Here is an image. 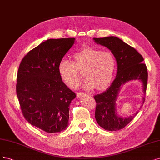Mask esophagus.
<instances>
[{"label":"esophagus","mask_w":160,"mask_h":160,"mask_svg":"<svg viewBox=\"0 0 160 160\" xmlns=\"http://www.w3.org/2000/svg\"><path fill=\"white\" fill-rule=\"evenodd\" d=\"M84 95H85L84 92H78V93L76 94V96H77V98H80V97H82V96H84Z\"/></svg>","instance_id":"1"}]
</instances>
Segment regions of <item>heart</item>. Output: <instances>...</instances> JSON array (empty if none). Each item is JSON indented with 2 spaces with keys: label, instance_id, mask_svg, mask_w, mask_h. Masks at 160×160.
<instances>
[{
  "label": "heart",
  "instance_id": "obj_1",
  "mask_svg": "<svg viewBox=\"0 0 160 160\" xmlns=\"http://www.w3.org/2000/svg\"><path fill=\"white\" fill-rule=\"evenodd\" d=\"M74 62L64 58L58 64V72L64 83L71 88L80 84L84 72L85 89L102 90L109 86L116 68V58L110 51L86 47L74 54Z\"/></svg>",
  "mask_w": 160,
  "mask_h": 160
}]
</instances>
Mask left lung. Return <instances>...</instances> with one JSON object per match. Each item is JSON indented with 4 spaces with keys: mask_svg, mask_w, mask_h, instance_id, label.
I'll list each match as a JSON object with an SVG mask.
<instances>
[{
    "mask_svg": "<svg viewBox=\"0 0 160 160\" xmlns=\"http://www.w3.org/2000/svg\"><path fill=\"white\" fill-rule=\"evenodd\" d=\"M95 42L109 48L115 56L118 70L115 80L104 92L94 96L96 103L95 118L98 125L106 130L116 131L123 129L134 118L133 116L122 118L118 115L116 102L123 84L130 80H138L142 82L143 90L146 94L148 83L146 65L143 58L138 51L130 45L115 37L94 38ZM145 96L143 98V104ZM143 106V105H142Z\"/></svg>",
    "mask_w": 160,
    "mask_h": 160,
    "instance_id": "obj_1",
    "label": "left lung"
}]
</instances>
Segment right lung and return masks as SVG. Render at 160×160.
<instances>
[{
	"label": "right lung",
	"instance_id": "1",
	"mask_svg": "<svg viewBox=\"0 0 160 160\" xmlns=\"http://www.w3.org/2000/svg\"><path fill=\"white\" fill-rule=\"evenodd\" d=\"M74 38L48 39L24 56L17 78V95L22 115L47 133L66 130L69 106L76 94L64 83L58 64L74 43Z\"/></svg>",
	"mask_w": 160,
	"mask_h": 160
}]
</instances>
